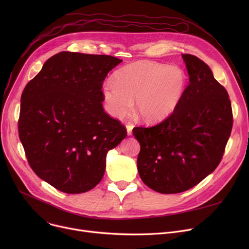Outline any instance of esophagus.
<instances>
[{
    "label": "esophagus",
    "instance_id": "34e87169",
    "mask_svg": "<svg viewBox=\"0 0 249 249\" xmlns=\"http://www.w3.org/2000/svg\"><path fill=\"white\" fill-rule=\"evenodd\" d=\"M133 124H127L126 125V130H127V135L131 136L132 135V130H133Z\"/></svg>",
    "mask_w": 249,
    "mask_h": 249
}]
</instances>
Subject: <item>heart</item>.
<instances>
[{
	"label": "heart",
	"instance_id": "b5f03b06",
	"mask_svg": "<svg viewBox=\"0 0 249 249\" xmlns=\"http://www.w3.org/2000/svg\"><path fill=\"white\" fill-rule=\"evenodd\" d=\"M188 87L186 71L177 65L139 60L118 70L114 81L102 86L107 112L114 118L126 116L133 108L145 123H160L179 106Z\"/></svg>",
	"mask_w": 249,
	"mask_h": 249
}]
</instances>
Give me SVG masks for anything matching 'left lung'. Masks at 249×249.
I'll return each mask as SVG.
<instances>
[{
  "instance_id": "1",
  "label": "left lung",
  "mask_w": 249,
  "mask_h": 249,
  "mask_svg": "<svg viewBox=\"0 0 249 249\" xmlns=\"http://www.w3.org/2000/svg\"><path fill=\"white\" fill-rule=\"evenodd\" d=\"M189 86L173 115L150 128L136 127L140 178L160 194L198 185L221 161L233 124L227 90L197 56L182 54Z\"/></svg>"
}]
</instances>
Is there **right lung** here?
Returning a JSON list of instances; mask_svg holds the SVG:
<instances>
[{
    "mask_svg": "<svg viewBox=\"0 0 249 249\" xmlns=\"http://www.w3.org/2000/svg\"><path fill=\"white\" fill-rule=\"evenodd\" d=\"M122 61L62 51L47 59L23 90L19 137L26 158L39 178L63 193L95 188L108 151L127 136L102 104L105 77Z\"/></svg>",
    "mask_w": 249,
    "mask_h": 249,
    "instance_id": "right-lung-1",
    "label": "right lung"
}]
</instances>
